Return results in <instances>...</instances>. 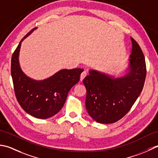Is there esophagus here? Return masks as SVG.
I'll return each mask as SVG.
<instances>
[{"mask_svg":"<svg viewBox=\"0 0 158 158\" xmlns=\"http://www.w3.org/2000/svg\"><path fill=\"white\" fill-rule=\"evenodd\" d=\"M86 76V72H83L81 74H80V81H82L83 79L85 78V77Z\"/></svg>","mask_w":158,"mask_h":158,"instance_id":"obj_1","label":"esophagus"}]
</instances>
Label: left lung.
Returning a JSON list of instances; mask_svg holds the SVG:
<instances>
[{"label": "left lung", "instance_id": "left-lung-1", "mask_svg": "<svg viewBox=\"0 0 158 158\" xmlns=\"http://www.w3.org/2000/svg\"><path fill=\"white\" fill-rule=\"evenodd\" d=\"M130 39L132 48L127 66L118 76L92 69L83 80L86 110L98 123H112L123 118L143 90L147 73L145 59L139 45Z\"/></svg>", "mask_w": 158, "mask_h": 158}]
</instances>
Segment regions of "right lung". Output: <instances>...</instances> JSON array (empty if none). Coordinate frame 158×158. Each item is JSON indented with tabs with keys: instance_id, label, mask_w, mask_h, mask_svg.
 <instances>
[{
	"instance_id": "right-lung-1",
	"label": "right lung",
	"mask_w": 158,
	"mask_h": 158,
	"mask_svg": "<svg viewBox=\"0 0 158 158\" xmlns=\"http://www.w3.org/2000/svg\"><path fill=\"white\" fill-rule=\"evenodd\" d=\"M32 29L20 41L11 58V73L15 94L21 107L33 117L46 119L57 114L65 104L67 94L79 82L83 69H60L44 80H35L22 70L19 56L22 42L36 30Z\"/></svg>"
}]
</instances>
